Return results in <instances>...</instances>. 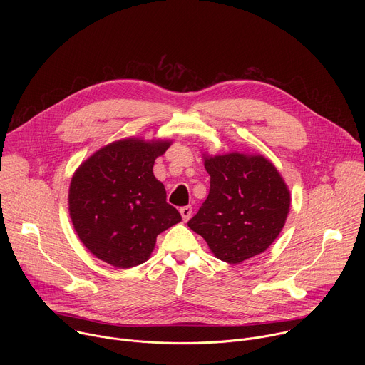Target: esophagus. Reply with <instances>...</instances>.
<instances>
[{
    "label": "esophagus",
    "mask_w": 365,
    "mask_h": 365,
    "mask_svg": "<svg viewBox=\"0 0 365 365\" xmlns=\"http://www.w3.org/2000/svg\"><path fill=\"white\" fill-rule=\"evenodd\" d=\"M179 211H180V215H182L183 221H187V220L192 217V206H190V205H187V206H182Z\"/></svg>",
    "instance_id": "1"
}]
</instances>
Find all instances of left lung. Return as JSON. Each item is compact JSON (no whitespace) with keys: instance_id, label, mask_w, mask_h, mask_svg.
<instances>
[{"instance_id":"8db88e82","label":"left lung","mask_w":365,"mask_h":365,"mask_svg":"<svg viewBox=\"0 0 365 365\" xmlns=\"http://www.w3.org/2000/svg\"><path fill=\"white\" fill-rule=\"evenodd\" d=\"M211 189L187 227L211 252L230 264L264 252L282 232L290 190L276 166L262 154H202Z\"/></svg>"}]
</instances>
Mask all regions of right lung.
I'll return each instance as SVG.
<instances>
[{"mask_svg": "<svg viewBox=\"0 0 365 365\" xmlns=\"http://www.w3.org/2000/svg\"><path fill=\"white\" fill-rule=\"evenodd\" d=\"M172 140L128 137L96 150L81 163L69 186V215L82 244L96 258L130 269L150 258L155 238L182 221L166 202L154 160Z\"/></svg>", "mask_w": 365, "mask_h": 365, "instance_id": "add662e5", "label": "right lung"}]
</instances>
